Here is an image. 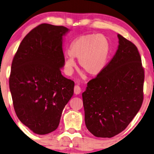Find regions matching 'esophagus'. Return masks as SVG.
<instances>
[{
  "label": "esophagus",
  "mask_w": 154,
  "mask_h": 154,
  "mask_svg": "<svg viewBox=\"0 0 154 154\" xmlns=\"http://www.w3.org/2000/svg\"><path fill=\"white\" fill-rule=\"evenodd\" d=\"M74 92H75V94H79L81 92V88L79 85H75V89H74Z\"/></svg>",
  "instance_id": "34e87169"
}]
</instances>
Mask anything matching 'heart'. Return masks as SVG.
<instances>
[{
  "mask_svg": "<svg viewBox=\"0 0 154 154\" xmlns=\"http://www.w3.org/2000/svg\"><path fill=\"white\" fill-rule=\"evenodd\" d=\"M110 45L107 36L99 34H87L75 38L65 59V69L70 74L75 67V58L79 66L89 76L99 75L106 64Z\"/></svg>",
  "mask_w": 154,
  "mask_h": 154,
  "instance_id": "b5f03b06",
  "label": "heart"
}]
</instances>
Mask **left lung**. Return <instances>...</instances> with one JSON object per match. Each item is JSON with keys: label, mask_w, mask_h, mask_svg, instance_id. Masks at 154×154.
<instances>
[{"label": "left lung", "mask_w": 154, "mask_h": 154, "mask_svg": "<svg viewBox=\"0 0 154 154\" xmlns=\"http://www.w3.org/2000/svg\"><path fill=\"white\" fill-rule=\"evenodd\" d=\"M114 56L82 93L87 130L96 137L110 138L125 129L143 102L144 72L134 44L118 34Z\"/></svg>", "instance_id": "1"}]
</instances>
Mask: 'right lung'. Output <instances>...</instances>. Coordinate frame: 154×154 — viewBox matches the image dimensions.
<instances>
[{
  "instance_id": "obj_1",
  "label": "right lung",
  "mask_w": 154,
  "mask_h": 154,
  "mask_svg": "<svg viewBox=\"0 0 154 154\" xmlns=\"http://www.w3.org/2000/svg\"><path fill=\"white\" fill-rule=\"evenodd\" d=\"M69 29L42 24L22 41L11 66L9 86L19 120L37 134L56 130L75 83L63 77V36Z\"/></svg>"
}]
</instances>
